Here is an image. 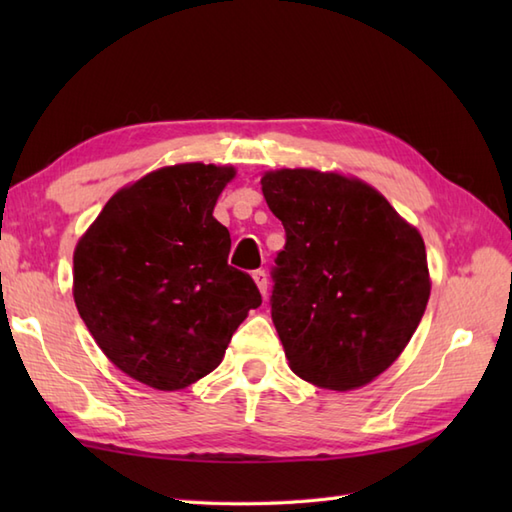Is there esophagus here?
Returning a JSON list of instances; mask_svg holds the SVG:
<instances>
[{
  "label": "esophagus",
  "instance_id": "1",
  "mask_svg": "<svg viewBox=\"0 0 512 512\" xmlns=\"http://www.w3.org/2000/svg\"><path fill=\"white\" fill-rule=\"evenodd\" d=\"M253 279H255V284H257V288H259V292H262V295L266 297L268 295V275H266V270H255L253 273Z\"/></svg>",
  "mask_w": 512,
  "mask_h": 512
}]
</instances>
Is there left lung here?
<instances>
[{
  "instance_id": "obj_1",
  "label": "left lung",
  "mask_w": 512,
  "mask_h": 512,
  "mask_svg": "<svg viewBox=\"0 0 512 512\" xmlns=\"http://www.w3.org/2000/svg\"><path fill=\"white\" fill-rule=\"evenodd\" d=\"M286 231L270 310L290 369L325 389L367 385L396 361L429 301L424 242L367 184L281 169L262 178Z\"/></svg>"
}]
</instances>
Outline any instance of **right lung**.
<instances>
[{
	"instance_id": "obj_1",
	"label": "right lung",
	"mask_w": 512,
	"mask_h": 512,
	"mask_svg": "<svg viewBox=\"0 0 512 512\" xmlns=\"http://www.w3.org/2000/svg\"><path fill=\"white\" fill-rule=\"evenodd\" d=\"M231 167L176 165L118 191L74 250V301L110 361L140 383L182 389L222 363L253 277L228 264L213 217Z\"/></svg>"
}]
</instances>
